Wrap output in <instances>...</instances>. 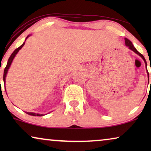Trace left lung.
I'll list each match as a JSON object with an SVG mask.
<instances>
[{"mask_svg":"<svg viewBox=\"0 0 151 151\" xmlns=\"http://www.w3.org/2000/svg\"><path fill=\"white\" fill-rule=\"evenodd\" d=\"M124 40H125V45H127V46L129 47V48L131 49V50H132V51H133L134 52H135V53H137V55H139L140 57L142 58V59L144 60V63H145V64L146 65V60H145V58H144V55L142 54V53H140L139 51H138L137 49H136L135 48V47L133 46V45L132 44V42H131V41H130L129 39H127V38H124ZM146 70H147V69H146ZM147 73H148V78H149V74H148V70H147ZM149 80V79H148ZM150 85H151V80H150Z\"/></svg>","mask_w":151,"mask_h":151,"instance_id":"obj_1","label":"left lung"}]
</instances>
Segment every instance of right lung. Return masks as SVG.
I'll return each instance as SVG.
<instances>
[{
	"label": "right lung",
	"instance_id": "1",
	"mask_svg": "<svg viewBox=\"0 0 151 151\" xmlns=\"http://www.w3.org/2000/svg\"><path fill=\"white\" fill-rule=\"evenodd\" d=\"M29 36H28L27 37L26 39L28 38V37ZM25 39V40H26ZM24 43H25V42H23V44L20 45V46L18 47V48L16 49L15 50H14V51L13 53H12V55H10L9 58V60H8V62H7V66H6V67L5 68V70H4V74H3V81H4V83L5 84V78H6V76H7V71H8V69H9V67L10 65H11V64L12 63V61H13V60L14 58V57L16 56V55L17 54V53L19 51V50L20 49L22 48V47L24 46ZM26 113H27L28 115H33V116H43V114H38V113H29V112H26Z\"/></svg>",
	"mask_w": 151,
	"mask_h": 151
}]
</instances>
